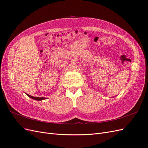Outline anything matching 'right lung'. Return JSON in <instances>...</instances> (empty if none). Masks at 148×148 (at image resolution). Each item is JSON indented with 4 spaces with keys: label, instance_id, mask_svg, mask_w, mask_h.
Returning a JSON list of instances; mask_svg holds the SVG:
<instances>
[{
    "label": "right lung",
    "instance_id": "1",
    "mask_svg": "<svg viewBox=\"0 0 148 148\" xmlns=\"http://www.w3.org/2000/svg\"><path fill=\"white\" fill-rule=\"evenodd\" d=\"M26 95H27L28 97H31V99H34V100H36V101H42V100H44V99H47V97H34V96H30V95H28V94H26Z\"/></svg>",
    "mask_w": 148,
    "mask_h": 148
}]
</instances>
